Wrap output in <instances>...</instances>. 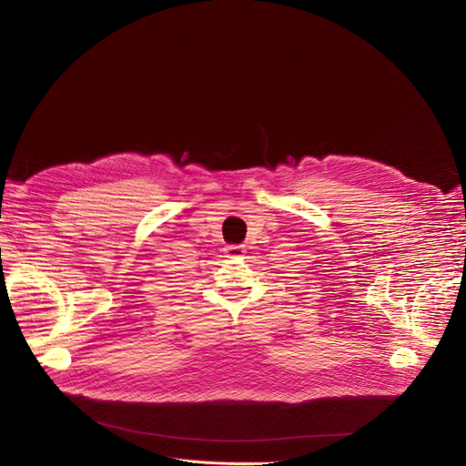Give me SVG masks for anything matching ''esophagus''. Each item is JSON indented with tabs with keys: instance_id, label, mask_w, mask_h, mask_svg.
Listing matches in <instances>:
<instances>
[{
	"instance_id": "esophagus-1",
	"label": "esophagus",
	"mask_w": 466,
	"mask_h": 466,
	"mask_svg": "<svg viewBox=\"0 0 466 466\" xmlns=\"http://www.w3.org/2000/svg\"><path fill=\"white\" fill-rule=\"evenodd\" d=\"M225 250L228 258H241L245 255V248L241 245H228Z\"/></svg>"
}]
</instances>
